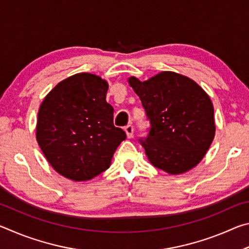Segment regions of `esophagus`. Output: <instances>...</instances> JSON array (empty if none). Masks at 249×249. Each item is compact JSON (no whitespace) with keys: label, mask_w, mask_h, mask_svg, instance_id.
<instances>
[{"label":"esophagus","mask_w":249,"mask_h":249,"mask_svg":"<svg viewBox=\"0 0 249 249\" xmlns=\"http://www.w3.org/2000/svg\"><path fill=\"white\" fill-rule=\"evenodd\" d=\"M125 133H126V136H127V138H132L133 135H134V127L132 125H127L126 127L124 128Z\"/></svg>","instance_id":"34e87169"}]
</instances>
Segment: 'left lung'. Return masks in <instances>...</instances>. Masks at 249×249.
<instances>
[{"label": "left lung", "mask_w": 249, "mask_h": 249, "mask_svg": "<svg viewBox=\"0 0 249 249\" xmlns=\"http://www.w3.org/2000/svg\"><path fill=\"white\" fill-rule=\"evenodd\" d=\"M142 101L150 130L140 141L154 167L169 175L184 174L199 163L215 136L214 107L192 79L162 71L146 81L128 78Z\"/></svg>", "instance_id": "left-lung-1"}]
</instances>
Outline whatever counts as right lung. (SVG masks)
Listing matches in <instances>:
<instances>
[{"mask_svg":"<svg viewBox=\"0 0 249 249\" xmlns=\"http://www.w3.org/2000/svg\"><path fill=\"white\" fill-rule=\"evenodd\" d=\"M107 89L99 75L77 73L59 82L40 104L36 140L50 166L65 178L88 181L107 170L126 138L113 124Z\"/></svg>","mask_w":249,"mask_h":249,"instance_id":"obj_1","label":"right lung"}]
</instances>
